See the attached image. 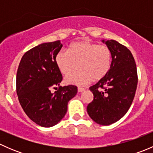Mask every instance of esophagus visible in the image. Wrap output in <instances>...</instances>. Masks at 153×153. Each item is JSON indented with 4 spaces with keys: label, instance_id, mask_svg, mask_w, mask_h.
<instances>
[{
    "label": "esophagus",
    "instance_id": "1",
    "mask_svg": "<svg viewBox=\"0 0 153 153\" xmlns=\"http://www.w3.org/2000/svg\"><path fill=\"white\" fill-rule=\"evenodd\" d=\"M85 90V88H82V87H78V92H83V91Z\"/></svg>",
    "mask_w": 153,
    "mask_h": 153
}]
</instances>
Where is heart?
<instances>
[{"mask_svg":"<svg viewBox=\"0 0 153 153\" xmlns=\"http://www.w3.org/2000/svg\"><path fill=\"white\" fill-rule=\"evenodd\" d=\"M76 62L79 63L80 71L67 75L66 83L86 85L93 79H101L109 72L112 64V52L106 46L83 41L72 43L67 51H61L55 56L57 67L64 75L70 73Z\"/></svg>","mask_w":153,"mask_h":153,"instance_id":"obj_1","label":"heart"}]
</instances>
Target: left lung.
<instances>
[{"instance_id":"left-lung-1","label":"left lung","mask_w":153,"mask_h":153,"mask_svg":"<svg viewBox=\"0 0 153 153\" xmlns=\"http://www.w3.org/2000/svg\"><path fill=\"white\" fill-rule=\"evenodd\" d=\"M112 52L109 72L89 87L94 98L87 112L97 124L107 126L121 119L127 112L135 97L138 74L130 51L115 40L104 41Z\"/></svg>"}]
</instances>
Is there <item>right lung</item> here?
Here are the masks:
<instances>
[{
    "label": "right lung",
    "mask_w": 153,
    "mask_h": 153,
    "mask_svg": "<svg viewBox=\"0 0 153 153\" xmlns=\"http://www.w3.org/2000/svg\"><path fill=\"white\" fill-rule=\"evenodd\" d=\"M63 45L60 41L44 43L27 51L21 60L16 76L18 100L27 116L44 127L58 124L66 115L69 100L78 92L76 86H60L62 75L55 56ZM59 89L52 94L51 88Z\"/></svg>",
    "instance_id": "right-lung-1"
}]
</instances>
